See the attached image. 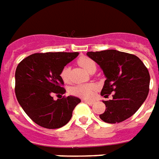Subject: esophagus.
Instances as JSON below:
<instances>
[{
	"instance_id": "obj_1",
	"label": "esophagus",
	"mask_w": 159,
	"mask_h": 159,
	"mask_svg": "<svg viewBox=\"0 0 159 159\" xmlns=\"http://www.w3.org/2000/svg\"><path fill=\"white\" fill-rule=\"evenodd\" d=\"M83 101H84L85 103L89 104V105H92V104H94V102H95V101H91V100H83Z\"/></svg>"
}]
</instances>
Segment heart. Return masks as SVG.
<instances>
[{
    "label": "heart",
    "instance_id": "1",
    "mask_svg": "<svg viewBox=\"0 0 159 159\" xmlns=\"http://www.w3.org/2000/svg\"><path fill=\"white\" fill-rule=\"evenodd\" d=\"M77 63L79 65L83 68L85 71L90 73L93 70H95L96 65L95 63L91 58L88 57H80L79 58ZM60 77L64 83L70 82V69L69 67H64L60 71ZM96 85L95 84H76L72 86L70 89V93L75 96H78L80 98H89L92 97L93 94L95 91Z\"/></svg>",
    "mask_w": 159,
    "mask_h": 159
}]
</instances>
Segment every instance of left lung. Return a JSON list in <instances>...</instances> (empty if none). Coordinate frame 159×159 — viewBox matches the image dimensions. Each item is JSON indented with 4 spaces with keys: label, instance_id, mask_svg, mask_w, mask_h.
I'll return each instance as SVG.
<instances>
[{
    "label": "left lung",
    "instance_id": "1",
    "mask_svg": "<svg viewBox=\"0 0 159 159\" xmlns=\"http://www.w3.org/2000/svg\"><path fill=\"white\" fill-rule=\"evenodd\" d=\"M107 77L101 95L112 100L104 101L107 109L100 115L107 123H119L137 112L149 92L150 75L147 67L134 54L108 49L88 52Z\"/></svg>",
    "mask_w": 159,
    "mask_h": 159
}]
</instances>
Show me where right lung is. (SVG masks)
I'll use <instances>...</instances> for the list:
<instances>
[{
	"mask_svg": "<svg viewBox=\"0 0 159 159\" xmlns=\"http://www.w3.org/2000/svg\"><path fill=\"white\" fill-rule=\"evenodd\" d=\"M79 52H37L22 59L15 73L16 99L26 114L39 126L56 129L66 125L80 100L53 95H64V81L60 71Z\"/></svg>",
	"mask_w": 159,
	"mask_h": 159,
	"instance_id": "obj_1",
	"label": "right lung"
}]
</instances>
